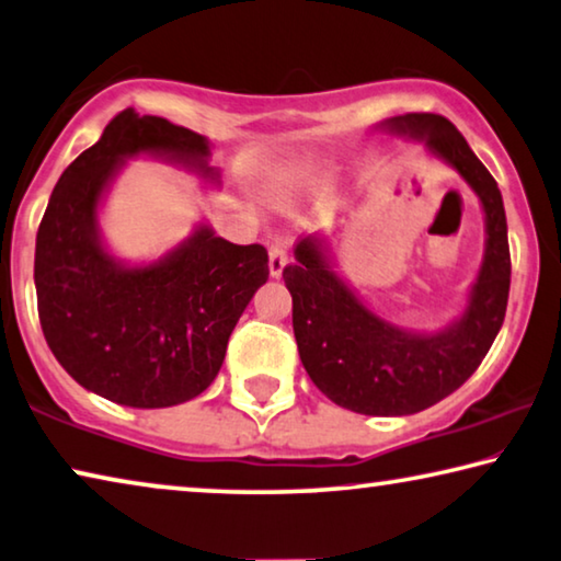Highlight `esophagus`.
Returning <instances> with one entry per match:
<instances>
[{
	"label": "esophagus",
	"instance_id": "obj_1",
	"mask_svg": "<svg viewBox=\"0 0 561 561\" xmlns=\"http://www.w3.org/2000/svg\"><path fill=\"white\" fill-rule=\"evenodd\" d=\"M268 257H271V263H268L271 275H273V278H278V275L283 273V268H286L288 261H290L288 248L283 245V243H273L271 251H268Z\"/></svg>",
	"mask_w": 561,
	"mask_h": 561
}]
</instances>
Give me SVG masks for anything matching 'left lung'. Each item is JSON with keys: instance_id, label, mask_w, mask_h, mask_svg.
<instances>
[{"instance_id": "obj_1", "label": "left lung", "mask_w": 561, "mask_h": 561, "mask_svg": "<svg viewBox=\"0 0 561 561\" xmlns=\"http://www.w3.org/2000/svg\"><path fill=\"white\" fill-rule=\"evenodd\" d=\"M386 127L426 135L428 148L459 170L484 205L486 255L467 313L442 333L399 331L358 304L310 238L296 245L298 263L286 265L283 278L293 296V333L310 381L348 411L407 416L454 393L484 360L504 323L512 255L496 180L449 119L409 112L391 117Z\"/></svg>"}]
</instances>
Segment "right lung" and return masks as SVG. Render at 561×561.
Segmentation results:
<instances>
[{"label":"right lung","mask_w":561,"mask_h":561,"mask_svg":"<svg viewBox=\"0 0 561 561\" xmlns=\"http://www.w3.org/2000/svg\"><path fill=\"white\" fill-rule=\"evenodd\" d=\"M135 152L203 168L208 142L165 117L117 112L51 191L34 286L47 346L77 383L123 407L162 409L213 383L240 313L271 271L263 245H236L210 228L148 268L112 261L94 215L112 172Z\"/></svg>","instance_id":"obj_1"}]
</instances>
